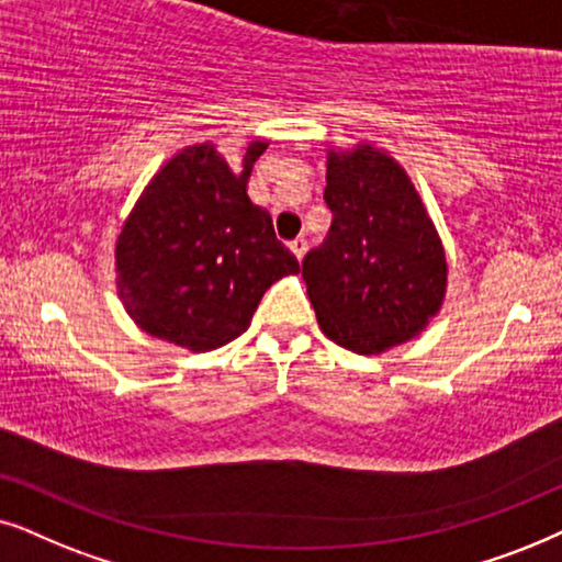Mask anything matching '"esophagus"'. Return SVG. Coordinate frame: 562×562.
I'll return each mask as SVG.
<instances>
[{
	"label": "esophagus",
	"mask_w": 562,
	"mask_h": 562,
	"mask_svg": "<svg viewBox=\"0 0 562 562\" xmlns=\"http://www.w3.org/2000/svg\"><path fill=\"white\" fill-rule=\"evenodd\" d=\"M290 251H293L297 259H303L305 251H308V241H305L303 236L301 238H293V241H290Z\"/></svg>",
	"instance_id": "obj_1"
}]
</instances>
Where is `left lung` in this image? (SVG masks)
Segmentation results:
<instances>
[{"label": "left lung", "instance_id": "left-lung-1", "mask_svg": "<svg viewBox=\"0 0 562 562\" xmlns=\"http://www.w3.org/2000/svg\"><path fill=\"white\" fill-rule=\"evenodd\" d=\"M331 228L305 254L303 280L328 339L375 355L439 311L447 261L406 171L372 146L328 156Z\"/></svg>", "mask_w": 562, "mask_h": 562}]
</instances>
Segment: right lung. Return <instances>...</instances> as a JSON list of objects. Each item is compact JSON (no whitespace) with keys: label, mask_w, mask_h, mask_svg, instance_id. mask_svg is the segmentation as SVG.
<instances>
[{"label":"right lung","mask_w":562,"mask_h":562,"mask_svg":"<svg viewBox=\"0 0 562 562\" xmlns=\"http://www.w3.org/2000/svg\"><path fill=\"white\" fill-rule=\"evenodd\" d=\"M265 144L234 175L213 146L177 154L140 194L117 238V290L131 318L156 339L194 351L236 339L261 295L297 274L272 215L246 194Z\"/></svg>","instance_id":"1"}]
</instances>
